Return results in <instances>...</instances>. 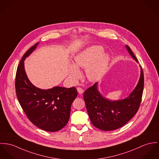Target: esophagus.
<instances>
[{
    "label": "esophagus",
    "instance_id": "esophagus-1",
    "mask_svg": "<svg viewBox=\"0 0 159 159\" xmlns=\"http://www.w3.org/2000/svg\"><path fill=\"white\" fill-rule=\"evenodd\" d=\"M77 91H78V93H79V94H82V93L84 92V90L82 88H80V87L77 88Z\"/></svg>",
    "mask_w": 159,
    "mask_h": 159
}]
</instances>
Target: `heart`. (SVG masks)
<instances>
[{
    "label": "heart",
    "mask_w": 159,
    "mask_h": 159,
    "mask_svg": "<svg viewBox=\"0 0 159 159\" xmlns=\"http://www.w3.org/2000/svg\"><path fill=\"white\" fill-rule=\"evenodd\" d=\"M104 52L102 46H93L79 53L75 57V65L71 64L70 66V75L75 79L80 78L81 73L78 68H80L87 70L89 80H99L105 74L110 61L109 55Z\"/></svg>",
    "instance_id": "1"
}]
</instances>
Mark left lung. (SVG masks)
Listing matches in <instances>:
<instances>
[{"label": "left lung", "instance_id": "obj_1", "mask_svg": "<svg viewBox=\"0 0 159 159\" xmlns=\"http://www.w3.org/2000/svg\"><path fill=\"white\" fill-rule=\"evenodd\" d=\"M129 53L138 60L130 47L125 46ZM98 83L87 89L84 98L91 123L100 130L110 131L121 127L137 113L140 106L144 88V74L141 68L139 83L127 98L110 101L104 98L98 90Z\"/></svg>", "mask_w": 159, "mask_h": 159}]
</instances>
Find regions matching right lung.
Returning <instances> with one entry per match:
<instances>
[{"label":"right lung","instance_id":"right-lung-1","mask_svg":"<svg viewBox=\"0 0 159 159\" xmlns=\"http://www.w3.org/2000/svg\"><path fill=\"white\" fill-rule=\"evenodd\" d=\"M38 43L24 53L20 61L16 74V93L28 119L38 128L54 132L68 123L71 104L77 96V91L74 87L41 89L29 81L24 70V61L35 49Z\"/></svg>","mask_w":159,"mask_h":159}]
</instances>
